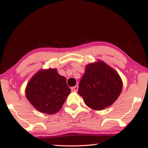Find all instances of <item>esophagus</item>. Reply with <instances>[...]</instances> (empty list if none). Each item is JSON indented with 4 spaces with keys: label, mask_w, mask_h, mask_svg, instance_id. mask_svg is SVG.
Masks as SVG:
<instances>
[{
    "label": "esophagus",
    "mask_w": 148,
    "mask_h": 148,
    "mask_svg": "<svg viewBox=\"0 0 148 148\" xmlns=\"http://www.w3.org/2000/svg\"><path fill=\"white\" fill-rule=\"evenodd\" d=\"M71 90L72 91H74V92H77V90H78V86H76L74 87H71Z\"/></svg>",
    "instance_id": "1"
}]
</instances>
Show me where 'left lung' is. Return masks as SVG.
Here are the masks:
<instances>
[{"instance_id": "8db88e82", "label": "left lung", "mask_w": 148, "mask_h": 148, "mask_svg": "<svg viewBox=\"0 0 148 148\" xmlns=\"http://www.w3.org/2000/svg\"><path fill=\"white\" fill-rule=\"evenodd\" d=\"M122 87L121 79L117 72L104 62L99 61L86 67L77 93L90 108L102 110L116 101Z\"/></svg>"}]
</instances>
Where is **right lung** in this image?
Here are the masks:
<instances>
[{
  "label": "right lung",
  "mask_w": 148,
  "mask_h": 148,
  "mask_svg": "<svg viewBox=\"0 0 148 148\" xmlns=\"http://www.w3.org/2000/svg\"><path fill=\"white\" fill-rule=\"evenodd\" d=\"M26 97L38 111L47 114L59 112L71 93L66 77L60 76L56 69L39 71L27 84Z\"/></svg>",
  "instance_id": "right-lung-1"
}]
</instances>
